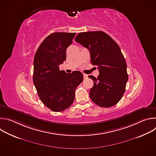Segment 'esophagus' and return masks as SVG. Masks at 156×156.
Segmentation results:
<instances>
[{
    "instance_id": "esophagus-1",
    "label": "esophagus",
    "mask_w": 156,
    "mask_h": 156,
    "mask_svg": "<svg viewBox=\"0 0 156 156\" xmlns=\"http://www.w3.org/2000/svg\"><path fill=\"white\" fill-rule=\"evenodd\" d=\"M83 77H84V79H86V78H87V75H86V74H83Z\"/></svg>"
}]
</instances>
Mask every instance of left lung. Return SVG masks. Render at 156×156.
Listing matches in <instances>:
<instances>
[{"mask_svg": "<svg viewBox=\"0 0 156 156\" xmlns=\"http://www.w3.org/2000/svg\"><path fill=\"white\" fill-rule=\"evenodd\" d=\"M75 41L90 52L91 62L98 66L99 75L88 77L94 85L90 91L91 100L102 107H110L122 99L128 80L126 63L115 41L101 31L79 33Z\"/></svg>", "mask_w": 156, "mask_h": 156, "instance_id": "left-lung-1", "label": "left lung"}]
</instances>
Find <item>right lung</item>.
Returning a JSON list of instances; mask_svg holds the SVG:
<instances>
[{
  "label": "right lung",
  "mask_w": 156,
  "mask_h": 156,
  "mask_svg": "<svg viewBox=\"0 0 156 156\" xmlns=\"http://www.w3.org/2000/svg\"><path fill=\"white\" fill-rule=\"evenodd\" d=\"M75 34L52 33L42 41L35 54L33 83L42 102L54 112H61L73 104L76 88L83 80L79 71L66 73L59 70Z\"/></svg>",
  "instance_id": "1"
}]
</instances>
